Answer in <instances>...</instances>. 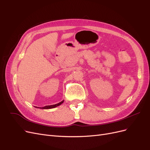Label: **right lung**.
Returning a JSON list of instances; mask_svg holds the SVG:
<instances>
[{
	"label": "right lung",
	"mask_w": 150,
	"mask_h": 150,
	"mask_svg": "<svg viewBox=\"0 0 150 150\" xmlns=\"http://www.w3.org/2000/svg\"><path fill=\"white\" fill-rule=\"evenodd\" d=\"M63 102H64V100L62 101H61V102H60V103H57V104H53V105L46 106H44V107H42V108H40V109H45V110H47V109H52V108H56V107H57V106H60L62 103H63ZM36 108H37V107H36ZM38 108H39V107H38Z\"/></svg>",
	"instance_id": "add662e5"
}]
</instances>
